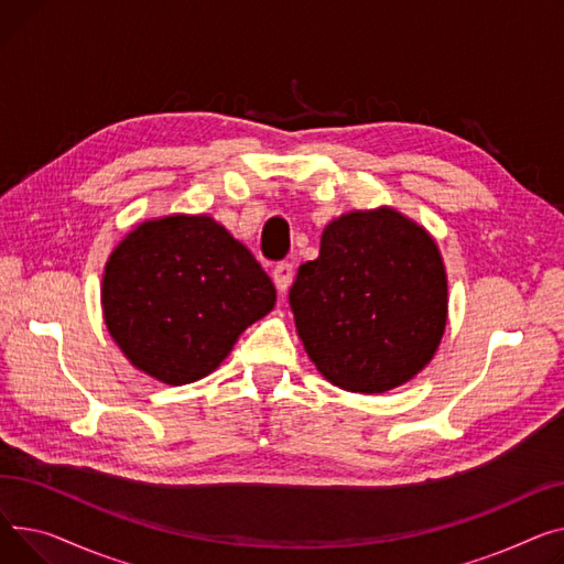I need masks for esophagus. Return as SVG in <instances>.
I'll list each match as a JSON object with an SVG mask.
<instances>
[{
    "label": "esophagus",
    "instance_id": "34e87169",
    "mask_svg": "<svg viewBox=\"0 0 564 564\" xmlns=\"http://www.w3.org/2000/svg\"><path fill=\"white\" fill-rule=\"evenodd\" d=\"M291 280H293V267L289 261H280L278 267L273 269V282L278 286V291H286L291 286Z\"/></svg>",
    "mask_w": 564,
    "mask_h": 564
}]
</instances>
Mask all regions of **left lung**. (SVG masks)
Wrapping results in <instances>:
<instances>
[{"mask_svg":"<svg viewBox=\"0 0 564 564\" xmlns=\"http://www.w3.org/2000/svg\"><path fill=\"white\" fill-rule=\"evenodd\" d=\"M297 337L325 380L384 393L433 359L448 316L435 239L408 216L350 212L323 229L321 252L289 291Z\"/></svg>","mask_w":564,"mask_h":564,"instance_id":"8db88e82","label":"left lung"}]
</instances>
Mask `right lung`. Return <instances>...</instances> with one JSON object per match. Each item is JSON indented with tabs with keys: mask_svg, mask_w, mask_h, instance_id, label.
Wrapping results in <instances>:
<instances>
[{
	"mask_svg": "<svg viewBox=\"0 0 564 564\" xmlns=\"http://www.w3.org/2000/svg\"><path fill=\"white\" fill-rule=\"evenodd\" d=\"M273 305L259 261L205 214L141 223L113 248L102 278L109 335L139 371L173 387L218 369Z\"/></svg>",
	"mask_w": 564,
	"mask_h": 564,
	"instance_id": "1",
	"label": "right lung"
}]
</instances>
